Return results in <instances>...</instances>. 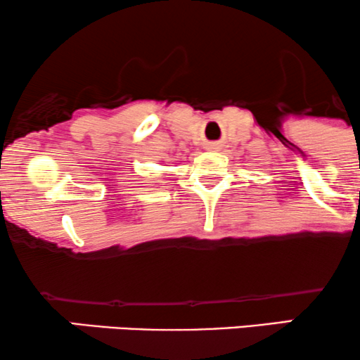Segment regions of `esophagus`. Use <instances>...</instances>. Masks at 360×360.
<instances>
[{"mask_svg":"<svg viewBox=\"0 0 360 360\" xmlns=\"http://www.w3.org/2000/svg\"><path fill=\"white\" fill-rule=\"evenodd\" d=\"M205 149H207V151H219L221 144L219 143H209L207 146H205Z\"/></svg>","mask_w":360,"mask_h":360,"instance_id":"1","label":"esophagus"}]
</instances>
